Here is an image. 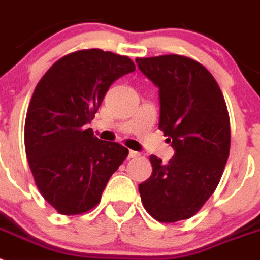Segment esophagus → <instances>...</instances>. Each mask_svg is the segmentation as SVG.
I'll use <instances>...</instances> for the list:
<instances>
[{"mask_svg":"<svg viewBox=\"0 0 260 260\" xmlns=\"http://www.w3.org/2000/svg\"><path fill=\"white\" fill-rule=\"evenodd\" d=\"M139 156H141V153L137 152V151H130V152H128V157H130V158L139 157Z\"/></svg>","mask_w":260,"mask_h":260,"instance_id":"1","label":"esophagus"}]
</instances>
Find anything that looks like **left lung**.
Masks as SVG:
<instances>
[{
	"instance_id": "8db88e82",
	"label": "left lung",
	"mask_w": 260,
	"mask_h": 260,
	"mask_svg": "<svg viewBox=\"0 0 260 260\" xmlns=\"http://www.w3.org/2000/svg\"><path fill=\"white\" fill-rule=\"evenodd\" d=\"M139 70L158 87V128L172 142L168 164L151 155L152 174L139 185L143 207L160 222L189 219L220 182L231 148L224 96L210 71L180 54L137 58Z\"/></svg>"
}]
</instances>
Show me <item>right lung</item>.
Here are the masks:
<instances>
[{"label":"right lung","instance_id":"obj_1","mask_svg":"<svg viewBox=\"0 0 260 260\" xmlns=\"http://www.w3.org/2000/svg\"><path fill=\"white\" fill-rule=\"evenodd\" d=\"M134 62L102 49L70 53L53 63L36 86L24 123V146L40 194L61 215L88 212L110 176L128 155L100 141L87 125L114 80Z\"/></svg>","mask_w":260,"mask_h":260}]
</instances>
